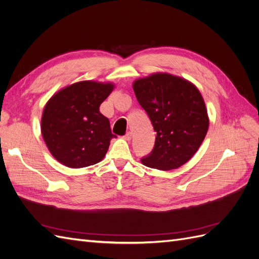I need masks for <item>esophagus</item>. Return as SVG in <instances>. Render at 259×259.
<instances>
[{
  "mask_svg": "<svg viewBox=\"0 0 259 259\" xmlns=\"http://www.w3.org/2000/svg\"><path fill=\"white\" fill-rule=\"evenodd\" d=\"M124 139H125V140H131V139H132V133H131V132H127L126 134L124 135Z\"/></svg>",
  "mask_w": 259,
  "mask_h": 259,
  "instance_id": "1",
  "label": "esophagus"
}]
</instances>
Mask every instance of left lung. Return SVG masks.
<instances>
[{
  "label": "left lung",
  "instance_id": "1",
  "mask_svg": "<svg viewBox=\"0 0 259 259\" xmlns=\"http://www.w3.org/2000/svg\"><path fill=\"white\" fill-rule=\"evenodd\" d=\"M133 90L156 133L152 151L142 163L160 170L184 165L198 151L209 124L197 86L180 76L158 72L134 81Z\"/></svg>",
  "mask_w": 259,
  "mask_h": 259
}]
</instances>
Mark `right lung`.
I'll return each instance as SVG.
<instances>
[{
  "label": "right lung",
  "mask_w": 259,
  "mask_h": 259,
  "mask_svg": "<svg viewBox=\"0 0 259 259\" xmlns=\"http://www.w3.org/2000/svg\"><path fill=\"white\" fill-rule=\"evenodd\" d=\"M113 89L110 82L81 81L55 93L46 103L41 132L50 152L59 163L80 168L105 158L115 136L99 107Z\"/></svg>",
  "instance_id": "right-lung-1"
}]
</instances>
